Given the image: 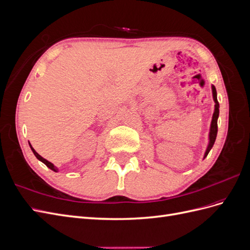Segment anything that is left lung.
<instances>
[{
  "mask_svg": "<svg viewBox=\"0 0 250 250\" xmlns=\"http://www.w3.org/2000/svg\"><path fill=\"white\" fill-rule=\"evenodd\" d=\"M211 93H213V99L215 102V109L213 113V118H211V122L209 126V132H208V147L206 149V152H204L203 158H206L210 151V149L213 148L216 138H217V132H218V117H219V103L217 100V92H216V87L214 85H211Z\"/></svg>",
  "mask_w": 250,
  "mask_h": 250,
  "instance_id": "8db88e82",
  "label": "left lung"
}]
</instances>
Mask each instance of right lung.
Returning <instances> with one entry per match:
<instances>
[{"label": "right lung", "instance_id": "right-lung-1", "mask_svg": "<svg viewBox=\"0 0 250 250\" xmlns=\"http://www.w3.org/2000/svg\"><path fill=\"white\" fill-rule=\"evenodd\" d=\"M29 145H30V148H31V150H32V152L34 153V155L36 156V158H37V160H39V161H41L42 163H43L44 165H46L47 166V167L49 168V169H51L52 171H54V172H58V169H57V167H55V166L54 165H53L52 163H50L49 161H47L46 160V158H43L42 156H41L39 153H37L36 152V151L33 149V147L31 146V144H30L29 143Z\"/></svg>", "mask_w": 250, "mask_h": 250}]
</instances>
